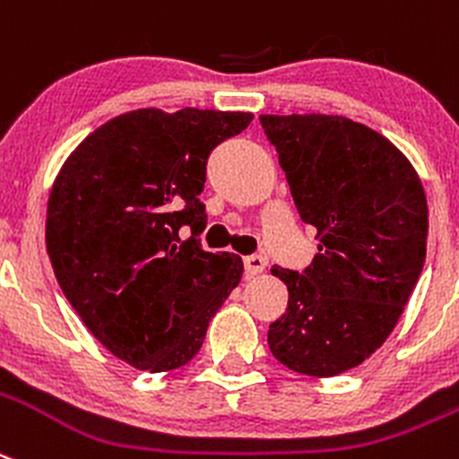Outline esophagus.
Instances as JSON below:
<instances>
[{"instance_id": "obj_1", "label": "esophagus", "mask_w": 459, "mask_h": 459, "mask_svg": "<svg viewBox=\"0 0 459 459\" xmlns=\"http://www.w3.org/2000/svg\"><path fill=\"white\" fill-rule=\"evenodd\" d=\"M264 267H267V258L264 255H247L244 258V272H247V276H258L260 272H264Z\"/></svg>"}]
</instances>
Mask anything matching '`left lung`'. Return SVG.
<instances>
[{
	"mask_svg": "<svg viewBox=\"0 0 459 459\" xmlns=\"http://www.w3.org/2000/svg\"><path fill=\"white\" fill-rule=\"evenodd\" d=\"M319 254L273 267L288 310L269 326L278 362L315 378L362 365L396 326L426 263V192L408 158L340 115H260Z\"/></svg>",
	"mask_w": 459,
	"mask_h": 459,
	"instance_id": "left-lung-1",
	"label": "left lung"
}]
</instances>
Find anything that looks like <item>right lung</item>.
I'll return each instance as SVG.
<instances>
[{
  "mask_svg": "<svg viewBox=\"0 0 459 459\" xmlns=\"http://www.w3.org/2000/svg\"><path fill=\"white\" fill-rule=\"evenodd\" d=\"M251 113L140 108L72 152L47 205V251L88 331L135 369H178L242 278V258L201 249L210 152ZM187 234L186 240L182 235Z\"/></svg>",
  "mask_w": 459,
  "mask_h": 459,
  "instance_id": "obj_1",
  "label": "right lung"
}]
</instances>
